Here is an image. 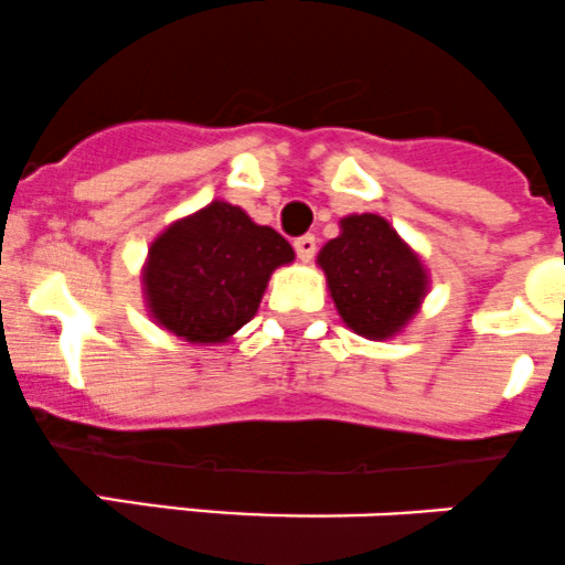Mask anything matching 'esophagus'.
Masks as SVG:
<instances>
[{
	"label": "esophagus",
	"mask_w": 565,
	"mask_h": 565,
	"mask_svg": "<svg viewBox=\"0 0 565 565\" xmlns=\"http://www.w3.org/2000/svg\"><path fill=\"white\" fill-rule=\"evenodd\" d=\"M295 254L300 262H311L317 254V237L315 234H303V237L295 239Z\"/></svg>",
	"instance_id": "34e87169"
}]
</instances>
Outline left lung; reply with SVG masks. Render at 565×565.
Wrapping results in <instances>:
<instances>
[{
    "instance_id": "obj_1",
    "label": "left lung",
    "mask_w": 565,
    "mask_h": 565,
    "mask_svg": "<svg viewBox=\"0 0 565 565\" xmlns=\"http://www.w3.org/2000/svg\"><path fill=\"white\" fill-rule=\"evenodd\" d=\"M317 262L342 320L366 339L394 337L428 292L419 256L377 215L344 217Z\"/></svg>"
}]
</instances>
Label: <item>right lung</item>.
I'll list each match as a JSON object with an SVG mask.
<instances>
[{"label": "right lung", "instance_id": "obj_1", "mask_svg": "<svg viewBox=\"0 0 565 565\" xmlns=\"http://www.w3.org/2000/svg\"><path fill=\"white\" fill-rule=\"evenodd\" d=\"M292 259L276 228L212 201L151 243L146 300L166 331L188 342H226L256 315L270 273Z\"/></svg>", "mask_w": 565, "mask_h": 565}]
</instances>
